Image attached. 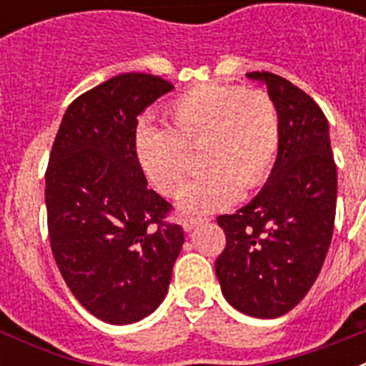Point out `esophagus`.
<instances>
[{
  "label": "esophagus",
  "mask_w": 366,
  "mask_h": 366,
  "mask_svg": "<svg viewBox=\"0 0 366 366\" xmlns=\"http://www.w3.org/2000/svg\"><path fill=\"white\" fill-rule=\"evenodd\" d=\"M207 218H199V216H187V218H181V225L185 231H192L194 227H198L199 223L205 222Z\"/></svg>",
  "instance_id": "34e87169"
}]
</instances>
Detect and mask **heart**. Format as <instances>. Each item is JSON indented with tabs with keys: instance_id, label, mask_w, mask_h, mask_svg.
Masks as SVG:
<instances>
[{
	"instance_id": "obj_1",
	"label": "heart",
	"mask_w": 366,
	"mask_h": 366,
	"mask_svg": "<svg viewBox=\"0 0 366 366\" xmlns=\"http://www.w3.org/2000/svg\"><path fill=\"white\" fill-rule=\"evenodd\" d=\"M167 128L141 124L135 155L144 176L163 196H177L194 170L205 168L181 198L185 211L227 207L240 189L254 190L273 172L280 150V115L262 89L227 84L194 86L164 109Z\"/></svg>"
}]
</instances>
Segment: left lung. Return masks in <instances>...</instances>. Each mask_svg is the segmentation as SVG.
<instances>
[{"mask_svg": "<svg viewBox=\"0 0 366 366\" xmlns=\"http://www.w3.org/2000/svg\"><path fill=\"white\" fill-rule=\"evenodd\" d=\"M280 115V150L267 185L234 214L218 216L225 247L216 258L222 293L238 312L274 319L293 310L321 271L335 222L337 170L328 121L315 100L269 71Z\"/></svg>", "mask_w": 366, "mask_h": 366, "instance_id": "left-lung-1", "label": "left lung"}]
</instances>
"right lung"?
<instances>
[{"instance_id":"obj_1","label":"right lung","mask_w":366,"mask_h":366,"mask_svg":"<svg viewBox=\"0 0 366 366\" xmlns=\"http://www.w3.org/2000/svg\"><path fill=\"white\" fill-rule=\"evenodd\" d=\"M172 87L155 74H117L71 102L51 148V251L74 299L109 325L141 321L163 302L185 242L135 155L139 115Z\"/></svg>"}]
</instances>
